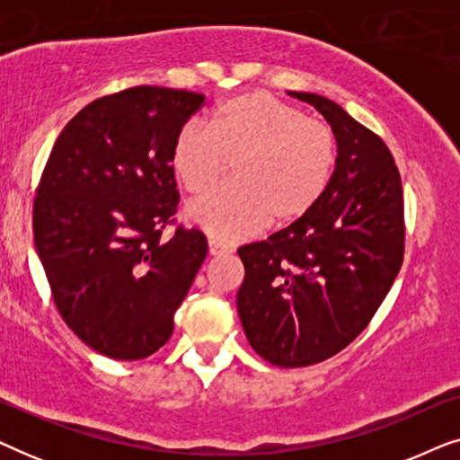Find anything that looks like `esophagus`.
<instances>
[{
    "instance_id": "esophagus-1",
    "label": "esophagus",
    "mask_w": 460,
    "mask_h": 460,
    "mask_svg": "<svg viewBox=\"0 0 460 460\" xmlns=\"http://www.w3.org/2000/svg\"><path fill=\"white\" fill-rule=\"evenodd\" d=\"M232 247L228 243H222L219 238H209V253L211 255H224V253H230Z\"/></svg>"
}]
</instances>
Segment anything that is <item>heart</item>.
Instances as JSON below:
<instances>
[{
    "label": "heart",
    "mask_w": 460,
    "mask_h": 460,
    "mask_svg": "<svg viewBox=\"0 0 460 460\" xmlns=\"http://www.w3.org/2000/svg\"><path fill=\"white\" fill-rule=\"evenodd\" d=\"M230 161L234 180L188 207V217L219 241L305 217L331 186L337 137L272 93L244 92L219 102L209 125L186 123L172 150L173 172L190 194L216 184Z\"/></svg>",
    "instance_id": "obj_1"
}]
</instances>
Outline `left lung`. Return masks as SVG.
Wrapping results in <instances>:
<instances>
[{"label": "left lung", "mask_w": 460, "mask_h": 460, "mask_svg": "<svg viewBox=\"0 0 460 460\" xmlns=\"http://www.w3.org/2000/svg\"><path fill=\"white\" fill-rule=\"evenodd\" d=\"M312 104L337 137L323 200L268 241L238 249V316L251 348L274 367H310L367 329L404 260V194L385 142L318 93Z\"/></svg>", "instance_id": "left-lung-1"}]
</instances>
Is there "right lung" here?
<instances>
[{
    "label": "right lung",
    "mask_w": 460,
    "mask_h": 460,
    "mask_svg": "<svg viewBox=\"0 0 460 460\" xmlns=\"http://www.w3.org/2000/svg\"><path fill=\"white\" fill-rule=\"evenodd\" d=\"M205 104L197 92L137 85L81 109L56 140L33 200V236L60 316L98 354L142 360L169 341L173 314L207 257L178 226L172 150Z\"/></svg>",
    "instance_id": "obj_1"
}]
</instances>
